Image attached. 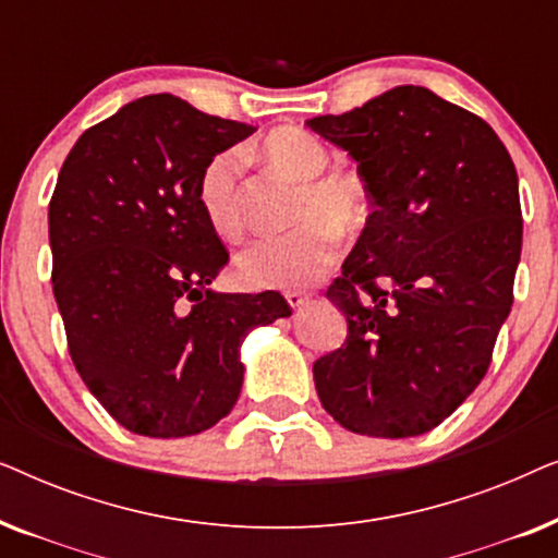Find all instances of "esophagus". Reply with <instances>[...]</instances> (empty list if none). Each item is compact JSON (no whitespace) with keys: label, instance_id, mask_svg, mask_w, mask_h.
I'll use <instances>...</instances> for the list:
<instances>
[{"label":"esophagus","instance_id":"obj_1","mask_svg":"<svg viewBox=\"0 0 558 558\" xmlns=\"http://www.w3.org/2000/svg\"><path fill=\"white\" fill-rule=\"evenodd\" d=\"M284 296H287L289 307H292L294 312H300V310H304L310 304V296L302 294V292H287Z\"/></svg>","mask_w":558,"mask_h":558}]
</instances>
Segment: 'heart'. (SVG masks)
I'll use <instances>...</instances> for the list:
<instances>
[{
	"instance_id": "obj_1",
	"label": "heart",
	"mask_w": 558,
	"mask_h": 558,
	"mask_svg": "<svg viewBox=\"0 0 558 558\" xmlns=\"http://www.w3.org/2000/svg\"><path fill=\"white\" fill-rule=\"evenodd\" d=\"M258 151L266 162L300 182L294 218L302 223L292 231L269 233L248 243L235 258V277L251 289L304 287L338 254V231L331 223L355 228L368 216V190L355 174L325 172L330 151L304 129H277ZM241 162L239 149L218 151L197 178V205L210 231L223 241L241 239L246 228L239 185Z\"/></svg>"
}]
</instances>
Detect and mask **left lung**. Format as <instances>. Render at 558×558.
I'll use <instances>...</instances> for the list:
<instances>
[{"instance_id": "left-lung-1", "label": "left lung", "mask_w": 558, "mask_h": 558, "mask_svg": "<svg viewBox=\"0 0 558 558\" xmlns=\"http://www.w3.org/2000/svg\"><path fill=\"white\" fill-rule=\"evenodd\" d=\"M307 126L355 159L376 208L327 289L348 338L312 365L317 396L350 432L418 437L475 391L510 315L513 159L487 121L424 86Z\"/></svg>"}]
</instances>
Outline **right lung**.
<instances>
[{"label":"right lung","mask_w":558,"mask_h":558,"mask_svg":"<svg viewBox=\"0 0 558 558\" xmlns=\"http://www.w3.org/2000/svg\"><path fill=\"white\" fill-rule=\"evenodd\" d=\"M251 134L172 94L144 96L83 132L58 174L48 226L68 350L98 403L142 437H190L228 416L246 335L292 315L279 292L210 289L228 251L197 178Z\"/></svg>","instance_id":"obj_1"}]
</instances>
